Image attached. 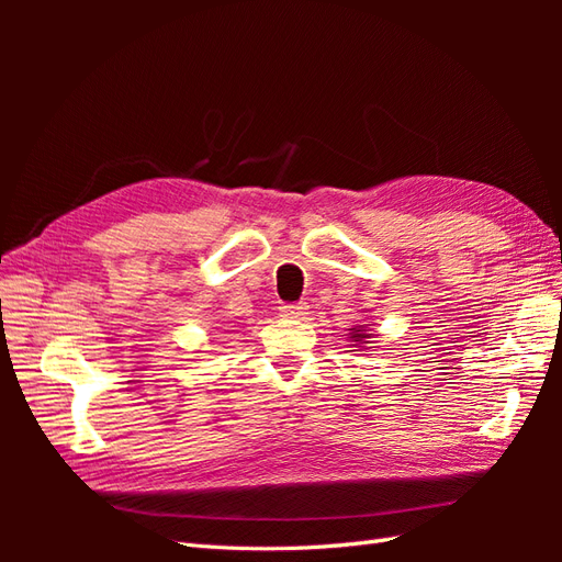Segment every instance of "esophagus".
<instances>
[{"instance_id":"esophagus-1","label":"esophagus","mask_w":562,"mask_h":562,"mask_svg":"<svg viewBox=\"0 0 562 562\" xmlns=\"http://www.w3.org/2000/svg\"><path fill=\"white\" fill-rule=\"evenodd\" d=\"M307 310H310L307 302H283L279 307L281 316H285V318H304L310 314Z\"/></svg>"}]
</instances>
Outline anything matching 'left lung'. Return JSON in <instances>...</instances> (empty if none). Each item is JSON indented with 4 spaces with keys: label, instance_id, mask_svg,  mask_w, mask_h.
Returning <instances> with one entry per match:
<instances>
[{
    "label": "left lung",
    "instance_id": "8db88e82",
    "mask_svg": "<svg viewBox=\"0 0 562 562\" xmlns=\"http://www.w3.org/2000/svg\"><path fill=\"white\" fill-rule=\"evenodd\" d=\"M351 342H356V345H366V339L370 337L368 333H366V328L363 326H356V328H351Z\"/></svg>",
    "mask_w": 562,
    "mask_h": 562
}]
</instances>
